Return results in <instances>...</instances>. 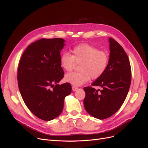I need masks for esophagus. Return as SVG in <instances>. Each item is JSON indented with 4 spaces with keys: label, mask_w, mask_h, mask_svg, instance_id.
Returning a JSON list of instances; mask_svg holds the SVG:
<instances>
[{
    "label": "esophagus",
    "mask_w": 148,
    "mask_h": 148,
    "mask_svg": "<svg viewBox=\"0 0 148 148\" xmlns=\"http://www.w3.org/2000/svg\"><path fill=\"white\" fill-rule=\"evenodd\" d=\"M77 89H78V88H77V87L74 86H72V90H73V91H75V90H77Z\"/></svg>",
    "instance_id": "obj_1"
}]
</instances>
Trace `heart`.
<instances>
[{"instance_id": "obj_1", "label": "heart", "mask_w": 148, "mask_h": 148, "mask_svg": "<svg viewBox=\"0 0 148 148\" xmlns=\"http://www.w3.org/2000/svg\"><path fill=\"white\" fill-rule=\"evenodd\" d=\"M72 55L68 52L60 56V65L65 71H71L75 62L80 63V71L67 74L65 81L75 86H80L91 78L97 79L105 72L108 63V54L99 50L95 47L83 43L74 46L71 50Z\"/></svg>"}]
</instances>
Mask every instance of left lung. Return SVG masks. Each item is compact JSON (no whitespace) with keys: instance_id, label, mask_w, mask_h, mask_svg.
<instances>
[{"instance_id":"left-lung-1","label":"left lung","mask_w":148,"mask_h":148,"mask_svg":"<svg viewBox=\"0 0 148 148\" xmlns=\"http://www.w3.org/2000/svg\"><path fill=\"white\" fill-rule=\"evenodd\" d=\"M110 56L103 74L91 86L83 88L86 96L84 107L87 112L98 119H105L117 112L125 101L130 87L131 70L130 60L122 47L114 39L109 38ZM100 92H99V91Z\"/></svg>"}]
</instances>
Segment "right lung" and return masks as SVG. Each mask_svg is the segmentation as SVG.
Wrapping results in <instances>:
<instances>
[{"label": "right lung", "mask_w": 148, "mask_h": 148, "mask_svg": "<svg viewBox=\"0 0 148 148\" xmlns=\"http://www.w3.org/2000/svg\"><path fill=\"white\" fill-rule=\"evenodd\" d=\"M65 42L62 38L38 40L27 47L18 64L17 80L22 98L29 110L44 121L58 117L63 110L65 98L71 93L69 83L58 84L64 75L60 53Z\"/></svg>", "instance_id": "1"}]
</instances>
